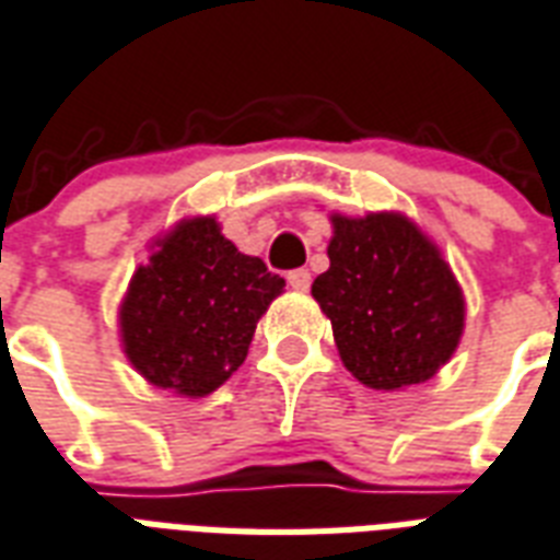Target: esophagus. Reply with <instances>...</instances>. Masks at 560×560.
<instances>
[{"label":"esophagus","mask_w":560,"mask_h":560,"mask_svg":"<svg viewBox=\"0 0 560 560\" xmlns=\"http://www.w3.org/2000/svg\"><path fill=\"white\" fill-rule=\"evenodd\" d=\"M288 284L293 290H308L311 288V272L308 270H290Z\"/></svg>","instance_id":"esophagus-1"}]
</instances>
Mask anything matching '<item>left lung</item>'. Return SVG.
<instances>
[{
	"mask_svg": "<svg viewBox=\"0 0 560 560\" xmlns=\"http://www.w3.org/2000/svg\"><path fill=\"white\" fill-rule=\"evenodd\" d=\"M311 293L349 373L373 390L429 382L460 343L467 302L438 243L399 211L331 213Z\"/></svg>",
	"mask_w": 560,
	"mask_h": 560,
	"instance_id": "left-lung-1",
	"label": "left lung"
}]
</instances>
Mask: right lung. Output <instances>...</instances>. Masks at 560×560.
Here are the masks:
<instances>
[{
  "label": "right lung",
  "instance_id": "obj_1",
  "mask_svg": "<svg viewBox=\"0 0 560 560\" xmlns=\"http://www.w3.org/2000/svg\"><path fill=\"white\" fill-rule=\"evenodd\" d=\"M284 290L243 255L217 217H187L149 246L119 302V343L149 384L187 399L213 394L246 361L252 335Z\"/></svg>",
  "mask_w": 560,
  "mask_h": 560
}]
</instances>
